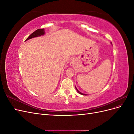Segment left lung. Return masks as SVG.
<instances>
[{"instance_id":"left-lung-1","label":"left lung","mask_w":134,"mask_h":134,"mask_svg":"<svg viewBox=\"0 0 134 134\" xmlns=\"http://www.w3.org/2000/svg\"><path fill=\"white\" fill-rule=\"evenodd\" d=\"M75 89L76 90V91H77V92H78L79 94H82V95H83V96H87V94H84V93H81L80 92H79L78 90V89H77L76 88V87H75Z\"/></svg>"}]
</instances>
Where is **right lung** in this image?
I'll list each match as a JSON object with an SVG mask.
<instances>
[{"mask_svg":"<svg viewBox=\"0 0 134 134\" xmlns=\"http://www.w3.org/2000/svg\"><path fill=\"white\" fill-rule=\"evenodd\" d=\"M44 34H45V31H44V28H42V29H38L36 31H35L34 32H33L31 35H30L29 37L26 39V41L30 39H31L32 38L37 37H39V36H43Z\"/></svg>","mask_w":134,"mask_h":134,"instance_id":"1","label":"right lung"}]
</instances>
